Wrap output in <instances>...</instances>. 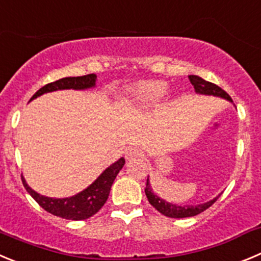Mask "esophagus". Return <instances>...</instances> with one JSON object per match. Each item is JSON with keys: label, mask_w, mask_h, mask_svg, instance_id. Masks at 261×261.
Masks as SVG:
<instances>
[{"label": "esophagus", "mask_w": 261, "mask_h": 261, "mask_svg": "<svg viewBox=\"0 0 261 261\" xmlns=\"http://www.w3.org/2000/svg\"><path fill=\"white\" fill-rule=\"evenodd\" d=\"M142 155H143L142 149H139L138 147L128 148L127 152H126V160H134V158L142 157Z\"/></svg>", "instance_id": "esophagus-1"}]
</instances>
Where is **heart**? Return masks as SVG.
<instances>
[{
	"label": "heart",
	"instance_id": "b5f03b06",
	"mask_svg": "<svg viewBox=\"0 0 261 261\" xmlns=\"http://www.w3.org/2000/svg\"><path fill=\"white\" fill-rule=\"evenodd\" d=\"M169 85L165 81H145L131 89V96L138 108L147 109L164 100Z\"/></svg>",
	"mask_w": 261,
	"mask_h": 261
}]
</instances>
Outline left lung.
I'll list each match as a JSON object with an SVG mask.
<instances>
[{
	"instance_id": "obj_1",
	"label": "left lung",
	"mask_w": 261,
	"mask_h": 261,
	"mask_svg": "<svg viewBox=\"0 0 261 261\" xmlns=\"http://www.w3.org/2000/svg\"><path fill=\"white\" fill-rule=\"evenodd\" d=\"M189 81L193 85L194 90L198 94L203 95H214V96H220L226 99V100L233 101L232 97L226 94L221 87H219L218 85L211 84L208 81H204L203 79L198 77V75H189ZM145 194H147V198L149 201V203L152 204L153 207L157 211H160L162 215L167 216V218H189V216H196L198 214L203 213L204 210H207L210 206H213L216 202V199L219 198V196L216 198L211 199V201L206 202V203L196 204V206H192V204H188V206H177V204L170 203V202H166L165 199H161L160 197L155 196L152 191V187L149 184V177L147 179V187H145Z\"/></svg>"
}]
</instances>
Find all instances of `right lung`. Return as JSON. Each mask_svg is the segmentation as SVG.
I'll use <instances>...</instances> for the list:
<instances>
[{"instance_id":"1","label":"right lung","mask_w":261,"mask_h":261,"mask_svg":"<svg viewBox=\"0 0 261 261\" xmlns=\"http://www.w3.org/2000/svg\"><path fill=\"white\" fill-rule=\"evenodd\" d=\"M95 82H96V74H94V73L81 75V77H65V79L58 80V81L51 82V84L41 87L31 97V100L45 94V92L57 91V90L90 89V87L95 86ZM123 165H125V158H119L117 162H114L108 169L104 170L103 174L97 177L91 186L87 187L85 191L80 192L79 194L69 197V198H50V197L41 196L37 192L29 188L23 176H21V181H23V186L27 189V192L47 213L59 216V218L68 219V220H85V219H89L90 216L95 215L103 207L104 203L108 199L112 184H113L119 170L123 167Z\"/></svg>"}]
</instances>
